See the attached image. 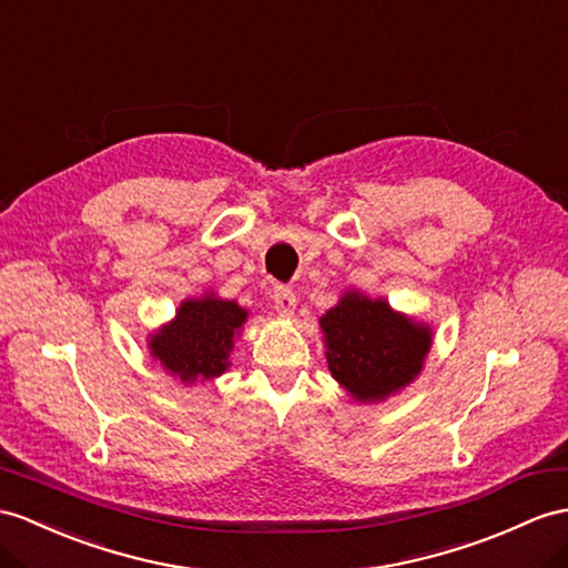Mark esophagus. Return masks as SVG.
I'll list each match as a JSON object with an SVG mask.
<instances>
[{
    "instance_id": "34e87169",
    "label": "esophagus",
    "mask_w": 568,
    "mask_h": 568,
    "mask_svg": "<svg viewBox=\"0 0 568 568\" xmlns=\"http://www.w3.org/2000/svg\"><path fill=\"white\" fill-rule=\"evenodd\" d=\"M272 301H274V311L280 313L282 317H292L296 311V296L292 288L286 286H276L272 292Z\"/></svg>"
}]
</instances>
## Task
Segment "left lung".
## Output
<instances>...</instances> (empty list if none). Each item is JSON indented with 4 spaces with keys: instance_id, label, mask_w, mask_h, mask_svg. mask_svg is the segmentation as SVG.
Returning <instances> with one entry per match:
<instances>
[{
    "instance_id": "obj_1",
    "label": "left lung",
    "mask_w": 568,
    "mask_h": 568,
    "mask_svg": "<svg viewBox=\"0 0 568 568\" xmlns=\"http://www.w3.org/2000/svg\"><path fill=\"white\" fill-rule=\"evenodd\" d=\"M327 368L356 403H383L419 376L432 327L395 313L388 301L347 292L321 317Z\"/></svg>"
}]
</instances>
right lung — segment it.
<instances>
[{"label":"right lung","instance_id":"add662e5","mask_svg":"<svg viewBox=\"0 0 568 568\" xmlns=\"http://www.w3.org/2000/svg\"><path fill=\"white\" fill-rule=\"evenodd\" d=\"M247 311L236 301L187 298L175 317L149 337L151 356L183 383L212 381L229 368L233 337L239 335Z\"/></svg>","mask_w":568,"mask_h":568}]
</instances>
